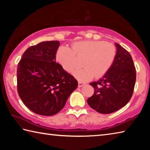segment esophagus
Masks as SVG:
<instances>
[{
    "label": "esophagus",
    "mask_w": 150,
    "mask_h": 150,
    "mask_svg": "<svg viewBox=\"0 0 150 150\" xmlns=\"http://www.w3.org/2000/svg\"><path fill=\"white\" fill-rule=\"evenodd\" d=\"M85 85V83L81 82V81H79V82H78V87H82L83 86H84Z\"/></svg>",
    "instance_id": "obj_1"
}]
</instances>
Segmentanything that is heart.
Masks as SVG:
<instances>
[{"instance_id": "heart-1", "label": "heart", "mask_w": 150, "mask_h": 150, "mask_svg": "<svg viewBox=\"0 0 150 150\" xmlns=\"http://www.w3.org/2000/svg\"><path fill=\"white\" fill-rule=\"evenodd\" d=\"M117 50L112 44L105 41L83 40L74 42L71 48L62 45L55 52V60L63 69L73 73L77 67L76 56L85 57L83 69L74 72L80 81H88L96 77L100 78L107 73L116 59Z\"/></svg>"}]
</instances>
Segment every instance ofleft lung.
I'll list each match as a JSON object with an SVG mask.
<instances>
[{
	"label": "left lung",
	"instance_id": "1",
	"mask_svg": "<svg viewBox=\"0 0 150 150\" xmlns=\"http://www.w3.org/2000/svg\"><path fill=\"white\" fill-rule=\"evenodd\" d=\"M117 54L111 69L104 77L91 83L95 89L87 99L91 108L101 114H110L125 106L132 96L136 71L128 51L116 43Z\"/></svg>",
	"mask_w": 150,
	"mask_h": 150
}]
</instances>
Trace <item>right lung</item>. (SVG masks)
Masks as SVG:
<instances>
[{"instance_id": "right-lung-1", "label": "right lung", "mask_w": 150, "mask_h": 150, "mask_svg": "<svg viewBox=\"0 0 150 150\" xmlns=\"http://www.w3.org/2000/svg\"><path fill=\"white\" fill-rule=\"evenodd\" d=\"M59 45L57 40L32 45L18 64V93L24 105L38 115L59 112L78 86L74 77L55 62Z\"/></svg>"}]
</instances>
